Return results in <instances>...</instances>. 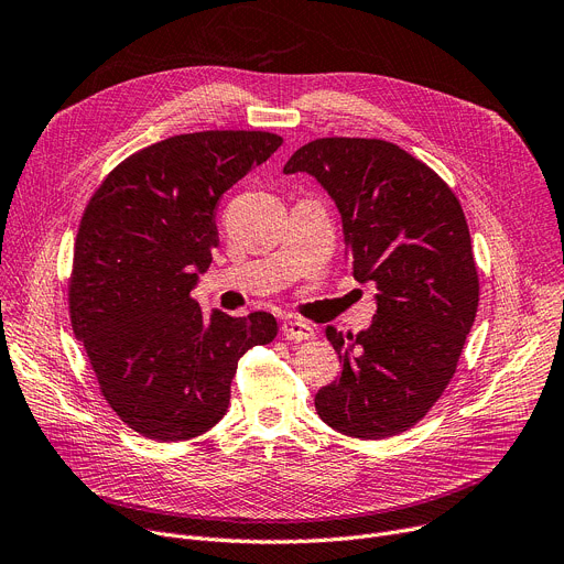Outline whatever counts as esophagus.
<instances>
[{"label":"esophagus","mask_w":564,"mask_h":564,"mask_svg":"<svg viewBox=\"0 0 564 564\" xmlns=\"http://www.w3.org/2000/svg\"><path fill=\"white\" fill-rule=\"evenodd\" d=\"M283 336H285V340H292V343L311 340V338H315V329L311 327V324H306V322L290 319V322L283 324Z\"/></svg>","instance_id":"34e87169"}]
</instances>
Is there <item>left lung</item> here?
Listing matches in <instances>:
<instances>
[{
    "instance_id": "1",
    "label": "left lung",
    "mask_w": 564,
    "mask_h": 564,
    "mask_svg": "<svg viewBox=\"0 0 564 564\" xmlns=\"http://www.w3.org/2000/svg\"><path fill=\"white\" fill-rule=\"evenodd\" d=\"M306 171L343 215L354 279L377 288L370 329L343 336L340 377L317 416L354 438H387L425 419L451 383L476 322L480 279L459 198L425 162L383 139L322 137L283 173Z\"/></svg>"
}]
</instances>
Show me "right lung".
Instances as JSON below:
<instances>
[{"label":"right lung","instance_id":"obj_1","mask_svg":"<svg viewBox=\"0 0 564 564\" xmlns=\"http://www.w3.org/2000/svg\"><path fill=\"white\" fill-rule=\"evenodd\" d=\"M283 143L260 130L175 134L116 164L79 221L68 308L107 404L153 441H189L230 404L237 361L272 313L205 317L192 300L219 247L217 205Z\"/></svg>","mask_w":564,"mask_h":564}]
</instances>
